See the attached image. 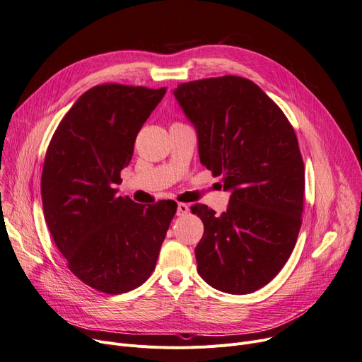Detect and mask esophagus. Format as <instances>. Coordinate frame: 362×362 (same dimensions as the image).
<instances>
[{
    "label": "esophagus",
    "instance_id": "esophagus-1",
    "mask_svg": "<svg viewBox=\"0 0 362 362\" xmlns=\"http://www.w3.org/2000/svg\"><path fill=\"white\" fill-rule=\"evenodd\" d=\"M188 211H190V208H188V204L178 203V208H177V215L178 216H185L188 214Z\"/></svg>",
    "mask_w": 362,
    "mask_h": 362
}]
</instances>
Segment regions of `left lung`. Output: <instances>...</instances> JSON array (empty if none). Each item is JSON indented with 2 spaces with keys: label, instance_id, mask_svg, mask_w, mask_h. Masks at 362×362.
Here are the masks:
<instances>
[{
  "label": "left lung",
  "instance_id": "obj_1",
  "mask_svg": "<svg viewBox=\"0 0 362 362\" xmlns=\"http://www.w3.org/2000/svg\"><path fill=\"white\" fill-rule=\"evenodd\" d=\"M197 129L200 162L231 190L227 212L192 206L204 233L197 272L216 290L246 295L286 265L302 226L305 166L283 110L250 79L226 75L174 91Z\"/></svg>",
  "mask_w": 362,
  "mask_h": 362
}]
</instances>
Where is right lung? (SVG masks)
Returning a JSON list of instances; mask_svg holds the SVG:
<instances>
[{
  "label": "right lung",
  "instance_id": "obj_1",
  "mask_svg": "<svg viewBox=\"0 0 362 362\" xmlns=\"http://www.w3.org/2000/svg\"><path fill=\"white\" fill-rule=\"evenodd\" d=\"M166 88L101 83L85 91L48 144L41 196L48 230L76 279L101 293L141 286L156 267L174 200L148 208L119 196L120 170Z\"/></svg>",
  "mask_w": 362,
  "mask_h": 362
}]
</instances>
